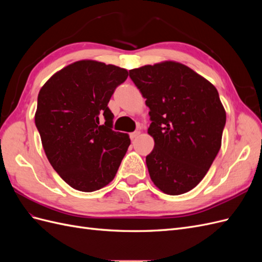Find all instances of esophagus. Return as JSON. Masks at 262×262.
<instances>
[{"mask_svg": "<svg viewBox=\"0 0 262 262\" xmlns=\"http://www.w3.org/2000/svg\"><path fill=\"white\" fill-rule=\"evenodd\" d=\"M140 131H134V132H132V133H130V139L131 140H133V139H136V138H138L139 136H140Z\"/></svg>", "mask_w": 262, "mask_h": 262, "instance_id": "1", "label": "esophagus"}]
</instances>
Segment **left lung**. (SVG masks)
I'll return each instance as SVG.
<instances>
[{"label": "left lung", "instance_id": "left-lung-1", "mask_svg": "<svg viewBox=\"0 0 262 262\" xmlns=\"http://www.w3.org/2000/svg\"><path fill=\"white\" fill-rule=\"evenodd\" d=\"M129 73L149 108L147 133L155 142L146 156L149 177L166 194L186 193L207 175L221 148L226 113L217 90L175 61Z\"/></svg>", "mask_w": 262, "mask_h": 262}]
</instances>
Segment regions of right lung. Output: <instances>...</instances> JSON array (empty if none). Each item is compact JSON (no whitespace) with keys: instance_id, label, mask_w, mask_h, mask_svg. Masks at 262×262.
Masks as SVG:
<instances>
[{"instance_id":"add662e5","label":"right lung","mask_w":262,"mask_h":262,"mask_svg":"<svg viewBox=\"0 0 262 262\" xmlns=\"http://www.w3.org/2000/svg\"><path fill=\"white\" fill-rule=\"evenodd\" d=\"M128 75L113 64L76 61L54 73L38 94L35 123L45 153L76 190L92 192L107 186L128 150L130 138L112 129L114 115L108 108Z\"/></svg>"}]
</instances>
